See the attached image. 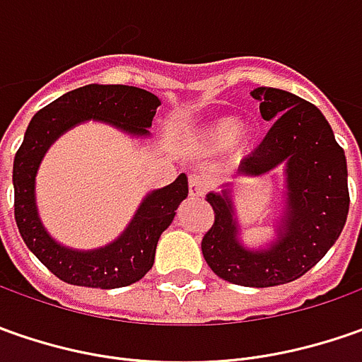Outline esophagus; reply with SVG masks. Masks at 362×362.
<instances>
[{"mask_svg": "<svg viewBox=\"0 0 362 362\" xmlns=\"http://www.w3.org/2000/svg\"><path fill=\"white\" fill-rule=\"evenodd\" d=\"M205 189H207V181L203 179L202 175H191L189 177V197L199 199V197H203Z\"/></svg>", "mask_w": 362, "mask_h": 362, "instance_id": "obj_1", "label": "esophagus"}]
</instances>
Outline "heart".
<instances>
[{"label": "heart", "mask_w": 362, "mask_h": 362, "mask_svg": "<svg viewBox=\"0 0 362 362\" xmlns=\"http://www.w3.org/2000/svg\"><path fill=\"white\" fill-rule=\"evenodd\" d=\"M257 129L252 122H240L231 115H221L205 122L199 134V143L205 151H219L230 145L235 157H243L256 143Z\"/></svg>", "instance_id": "b5f03b06"}]
</instances>
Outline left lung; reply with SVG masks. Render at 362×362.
<instances>
[{
	"label": "left lung",
	"mask_w": 362,
	"mask_h": 362,
	"mask_svg": "<svg viewBox=\"0 0 362 362\" xmlns=\"http://www.w3.org/2000/svg\"><path fill=\"white\" fill-rule=\"evenodd\" d=\"M264 120L274 122L262 145L243 160L238 177L256 179L276 167L284 191L272 219L274 240L252 247L242 240L235 183L207 193L216 221L203 235L207 266L221 280L250 288L288 284L314 268L339 240L349 216L346 157L325 115L292 92L259 86L250 92Z\"/></svg>",
	"instance_id": "8db88e82"
}]
</instances>
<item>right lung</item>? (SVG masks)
Instances as JSON below:
<instances>
[{"instance_id":"1","label":"right lung","mask_w":362,"mask_h":362,"mask_svg":"<svg viewBox=\"0 0 362 362\" xmlns=\"http://www.w3.org/2000/svg\"><path fill=\"white\" fill-rule=\"evenodd\" d=\"M159 106L153 92L136 86L88 84L62 94L30 120L13 159L16 223L30 252L66 284L112 290L139 282L153 268L160 233L173 223L177 207L187 197V177L181 173L171 185L148 191L117 240L76 250L54 240L40 219L35 175L42 160L64 132L88 120L110 124L132 139H148Z\"/></svg>"}]
</instances>
